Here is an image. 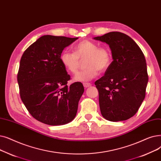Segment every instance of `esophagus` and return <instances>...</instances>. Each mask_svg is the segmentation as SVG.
<instances>
[{"mask_svg":"<svg viewBox=\"0 0 161 161\" xmlns=\"http://www.w3.org/2000/svg\"><path fill=\"white\" fill-rule=\"evenodd\" d=\"M83 85H84V86H85V88H88V87L92 86L91 84L88 83V82H85L83 84Z\"/></svg>","mask_w":161,"mask_h":161,"instance_id":"esophagus-1","label":"esophagus"}]
</instances>
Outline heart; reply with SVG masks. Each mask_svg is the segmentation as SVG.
<instances>
[{
  "mask_svg": "<svg viewBox=\"0 0 161 161\" xmlns=\"http://www.w3.org/2000/svg\"><path fill=\"white\" fill-rule=\"evenodd\" d=\"M73 52L64 51L60 56L64 67L71 73H75L80 66V59L86 57L85 65L86 67L76 74L74 80L88 82L97 76L99 70L107 71L112 62L111 50L107 47L98 48V45L90 41L85 40L75 46Z\"/></svg>",
  "mask_w": 161,
  "mask_h": 161,
  "instance_id": "heart-1",
  "label": "heart"
}]
</instances>
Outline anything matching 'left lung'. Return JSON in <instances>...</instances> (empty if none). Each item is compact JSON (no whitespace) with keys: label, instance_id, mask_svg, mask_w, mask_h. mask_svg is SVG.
Segmentation results:
<instances>
[{"label":"left lung","instance_id":"8db88e82","mask_svg":"<svg viewBox=\"0 0 161 161\" xmlns=\"http://www.w3.org/2000/svg\"><path fill=\"white\" fill-rule=\"evenodd\" d=\"M94 39L105 42L113 62L104 76L95 82L102 116L108 120H126L138 111L148 82L147 64L136 42L120 32H110Z\"/></svg>","mask_w":161,"mask_h":161}]
</instances>
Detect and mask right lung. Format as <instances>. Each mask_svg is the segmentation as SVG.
I'll use <instances>...</instances> for the list:
<instances>
[{"label":"right lung","instance_id":"obj_1","mask_svg":"<svg viewBox=\"0 0 161 161\" xmlns=\"http://www.w3.org/2000/svg\"><path fill=\"white\" fill-rule=\"evenodd\" d=\"M78 39L44 35L21 56L18 73L21 99L29 113L46 125H65L76 114L85 89L79 82L67 85L70 76L60 56Z\"/></svg>","mask_w":161,"mask_h":161}]
</instances>
